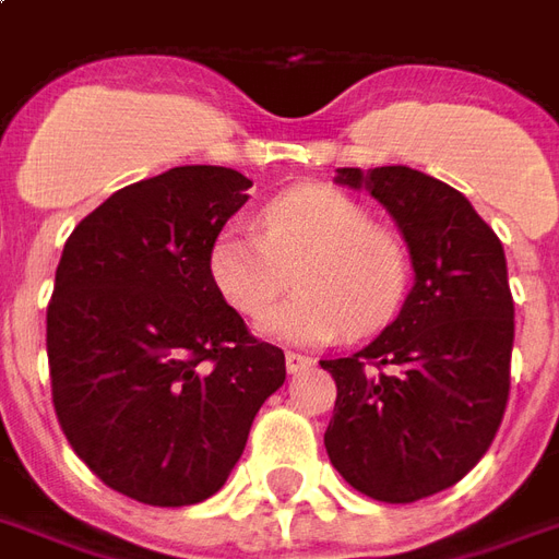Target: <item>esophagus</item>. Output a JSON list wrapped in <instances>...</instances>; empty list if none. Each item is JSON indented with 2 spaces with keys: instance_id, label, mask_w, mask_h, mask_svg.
<instances>
[{
  "instance_id": "obj_1",
  "label": "esophagus",
  "mask_w": 559,
  "mask_h": 559,
  "mask_svg": "<svg viewBox=\"0 0 559 559\" xmlns=\"http://www.w3.org/2000/svg\"><path fill=\"white\" fill-rule=\"evenodd\" d=\"M284 361H287V373H301L305 367H311V358L299 353H287L284 355Z\"/></svg>"
}]
</instances>
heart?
Here are the masks:
<instances>
[{"mask_svg":"<svg viewBox=\"0 0 559 559\" xmlns=\"http://www.w3.org/2000/svg\"><path fill=\"white\" fill-rule=\"evenodd\" d=\"M210 278L246 320H258L296 281V296L260 329L290 343L373 334L408 296L412 258L394 227L373 222L337 186L301 183L258 213V234L222 230L210 246Z\"/></svg>","mask_w":559,"mask_h":559,"instance_id":"b5f03b06","label":"heart"}]
</instances>
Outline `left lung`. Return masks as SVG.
<instances>
[{
  "label": "left lung",
  "instance_id": "1",
  "mask_svg": "<svg viewBox=\"0 0 559 559\" xmlns=\"http://www.w3.org/2000/svg\"><path fill=\"white\" fill-rule=\"evenodd\" d=\"M394 216L415 266L406 305L370 346L320 361L337 384L325 450L341 477L384 503L465 477L510 400L515 337L507 258L468 198L406 165L337 168Z\"/></svg>",
  "mask_w": 559,
  "mask_h": 559
}]
</instances>
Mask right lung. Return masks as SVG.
I'll use <instances>...</instances> for the list:
<instances>
[{"label":"right lung","mask_w":559,"mask_h":559,"mask_svg":"<svg viewBox=\"0 0 559 559\" xmlns=\"http://www.w3.org/2000/svg\"><path fill=\"white\" fill-rule=\"evenodd\" d=\"M251 180L180 165L123 186L73 227L47 305L52 406L109 489L151 507L216 495L284 384L210 278V246Z\"/></svg>","instance_id":"1"}]
</instances>
